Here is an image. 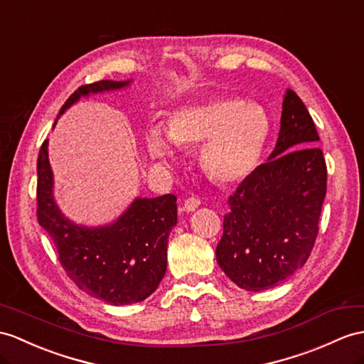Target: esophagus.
<instances>
[{
	"instance_id": "34e87169",
	"label": "esophagus",
	"mask_w": 364,
	"mask_h": 364,
	"mask_svg": "<svg viewBox=\"0 0 364 364\" xmlns=\"http://www.w3.org/2000/svg\"><path fill=\"white\" fill-rule=\"evenodd\" d=\"M200 205V200L196 198H188L183 200V205H182V211L185 213H193L198 207Z\"/></svg>"
}]
</instances>
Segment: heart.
<instances>
[{"mask_svg":"<svg viewBox=\"0 0 364 364\" xmlns=\"http://www.w3.org/2000/svg\"><path fill=\"white\" fill-rule=\"evenodd\" d=\"M272 131L261 105L235 95H215L174 109L166 128L145 132L148 153L157 161L176 162L177 146H200V165L213 181L237 183L258 168Z\"/></svg>","mask_w":364,"mask_h":364,"instance_id":"obj_1","label":"heart"}]
</instances>
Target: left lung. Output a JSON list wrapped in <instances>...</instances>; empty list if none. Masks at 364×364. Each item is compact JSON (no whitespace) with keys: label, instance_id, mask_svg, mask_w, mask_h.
<instances>
[{"label":"left lung","instance_id":"1","mask_svg":"<svg viewBox=\"0 0 364 364\" xmlns=\"http://www.w3.org/2000/svg\"><path fill=\"white\" fill-rule=\"evenodd\" d=\"M318 140L306 105L287 90L277 146L230 196L232 211L216 247L219 267L237 287L273 289L306 264L327 185Z\"/></svg>","mask_w":364,"mask_h":364}]
</instances>
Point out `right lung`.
I'll use <instances>...</instances> for the list:
<instances>
[{
    "label": "right lung",
    "mask_w": 364,
    "mask_h": 364,
    "mask_svg": "<svg viewBox=\"0 0 364 364\" xmlns=\"http://www.w3.org/2000/svg\"><path fill=\"white\" fill-rule=\"evenodd\" d=\"M131 83V78L102 80L80 86L61 106L57 119L82 97L125 90ZM48 145L49 140H44L37 161V215L55 245L61 267L78 289L111 306L146 299L165 277L168 236L177 224V198L174 194L136 198L109 224H77L55 202Z\"/></svg>",
    "instance_id": "1"
}]
</instances>
